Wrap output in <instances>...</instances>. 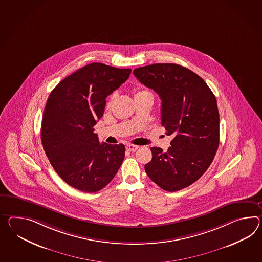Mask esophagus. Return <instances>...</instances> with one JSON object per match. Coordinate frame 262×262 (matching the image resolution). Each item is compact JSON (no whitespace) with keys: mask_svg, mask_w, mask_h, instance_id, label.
Wrapping results in <instances>:
<instances>
[{"mask_svg":"<svg viewBox=\"0 0 262 262\" xmlns=\"http://www.w3.org/2000/svg\"><path fill=\"white\" fill-rule=\"evenodd\" d=\"M138 148L137 146H135V145H130V144H128L126 146V149L128 150V151H132V152H134L136 149Z\"/></svg>","mask_w":262,"mask_h":262,"instance_id":"1","label":"esophagus"}]
</instances>
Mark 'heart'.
I'll use <instances>...</instances> for the list:
<instances>
[{
	"instance_id": "b5f03b06",
	"label": "heart",
	"mask_w": 262,
	"mask_h": 262,
	"mask_svg": "<svg viewBox=\"0 0 262 262\" xmlns=\"http://www.w3.org/2000/svg\"><path fill=\"white\" fill-rule=\"evenodd\" d=\"M141 94H150V93H149L148 91H145V90H139V91H137V92L135 93V96H137V95H141ZM112 99H113V98H111V99L108 100V104H107V107H110V106H111Z\"/></svg>"
}]
</instances>
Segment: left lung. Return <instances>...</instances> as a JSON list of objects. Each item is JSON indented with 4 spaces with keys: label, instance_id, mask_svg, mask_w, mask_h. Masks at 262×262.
<instances>
[{
    "label": "left lung",
    "instance_id": "1",
    "mask_svg": "<svg viewBox=\"0 0 262 262\" xmlns=\"http://www.w3.org/2000/svg\"><path fill=\"white\" fill-rule=\"evenodd\" d=\"M134 75L158 94L162 126L166 135L173 136L166 152L161 147L150 148L152 159L145 170L162 189L178 191L201 178L216 155V97L202 77L178 64H151L134 69Z\"/></svg>",
    "mask_w": 262,
    "mask_h": 262
}]
</instances>
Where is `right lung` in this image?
<instances>
[{
    "label": "right lung",
    "instance_id": "right-lung-1",
    "mask_svg": "<svg viewBox=\"0 0 262 262\" xmlns=\"http://www.w3.org/2000/svg\"><path fill=\"white\" fill-rule=\"evenodd\" d=\"M130 69L90 63L65 77L45 105L40 138L58 176L80 191H99L115 177L125 146L99 143L94 133L106 98L128 79Z\"/></svg>",
    "mask_w": 262,
    "mask_h": 262
}]
</instances>
